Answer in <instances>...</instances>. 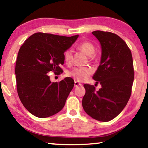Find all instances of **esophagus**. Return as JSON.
I'll return each mask as SVG.
<instances>
[{
  "mask_svg": "<svg viewBox=\"0 0 148 148\" xmlns=\"http://www.w3.org/2000/svg\"><path fill=\"white\" fill-rule=\"evenodd\" d=\"M82 86V84L79 83V82H74V87H78V86Z\"/></svg>",
  "mask_w": 148,
  "mask_h": 148,
  "instance_id": "34e87169",
  "label": "esophagus"
}]
</instances>
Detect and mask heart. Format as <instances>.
<instances>
[{
	"instance_id": "b5f03b06",
	"label": "heart",
	"mask_w": 148,
	"mask_h": 148,
	"mask_svg": "<svg viewBox=\"0 0 148 148\" xmlns=\"http://www.w3.org/2000/svg\"><path fill=\"white\" fill-rule=\"evenodd\" d=\"M78 48L82 50L84 53L88 57H92L95 56L96 49L94 45L88 42H83L78 46ZM64 60L66 62H70L72 59V50L69 49L64 52ZM92 73L91 69L87 67H80L74 69L70 72V76L78 82H84L89 77Z\"/></svg>"
}]
</instances>
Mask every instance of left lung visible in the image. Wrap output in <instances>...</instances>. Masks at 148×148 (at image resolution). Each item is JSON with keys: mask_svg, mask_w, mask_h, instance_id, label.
I'll use <instances>...</instances> for the list:
<instances>
[{"mask_svg": "<svg viewBox=\"0 0 148 148\" xmlns=\"http://www.w3.org/2000/svg\"><path fill=\"white\" fill-rule=\"evenodd\" d=\"M92 34L101 46V62L92 76L101 88L96 91L94 86L84 84L82 106L92 118L106 122L118 116L129 101L134 76L133 61L128 46L117 34L101 31Z\"/></svg>", "mask_w": 148, "mask_h": 148, "instance_id": "obj_1", "label": "left lung"}]
</instances>
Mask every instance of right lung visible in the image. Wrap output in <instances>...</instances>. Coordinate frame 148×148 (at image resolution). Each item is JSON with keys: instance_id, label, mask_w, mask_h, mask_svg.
Returning <instances> with one entry per match:
<instances>
[{"instance_id": "obj_1", "label": "right lung", "mask_w": 148, "mask_h": 148, "mask_svg": "<svg viewBox=\"0 0 148 148\" xmlns=\"http://www.w3.org/2000/svg\"><path fill=\"white\" fill-rule=\"evenodd\" d=\"M78 36L36 32L20 47L15 69L17 91L24 107L34 116H51L64 107L73 89L74 79L67 77L52 83L47 74L61 73L59 65L64 64V53Z\"/></svg>"}]
</instances>
